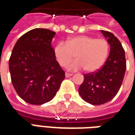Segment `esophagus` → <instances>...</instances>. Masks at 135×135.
I'll return each mask as SVG.
<instances>
[{
    "label": "esophagus",
    "instance_id": "34e87169",
    "mask_svg": "<svg viewBox=\"0 0 135 135\" xmlns=\"http://www.w3.org/2000/svg\"><path fill=\"white\" fill-rule=\"evenodd\" d=\"M65 75H66V77H71V76H72L73 74H70V73H67V72H66Z\"/></svg>",
    "mask_w": 135,
    "mask_h": 135
}]
</instances>
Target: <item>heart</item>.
Segmentation results:
<instances>
[{"label":"heart","mask_w":135,"mask_h":135,"mask_svg":"<svg viewBox=\"0 0 135 135\" xmlns=\"http://www.w3.org/2000/svg\"><path fill=\"white\" fill-rule=\"evenodd\" d=\"M109 52V44L104 38L89 36H77L68 38L66 43L61 41L55 47L54 54L59 64L65 66L74 57L76 61L67 66L69 70L85 69L94 72L102 67Z\"/></svg>","instance_id":"1"}]
</instances>
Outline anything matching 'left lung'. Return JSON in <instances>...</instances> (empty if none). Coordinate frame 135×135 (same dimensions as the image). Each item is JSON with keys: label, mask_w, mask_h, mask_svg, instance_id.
Wrapping results in <instances>:
<instances>
[{"label": "left lung", "mask_w": 135, "mask_h": 135, "mask_svg": "<svg viewBox=\"0 0 135 135\" xmlns=\"http://www.w3.org/2000/svg\"><path fill=\"white\" fill-rule=\"evenodd\" d=\"M101 32L110 44L109 56L101 69L84 74L83 83L79 88L82 99L94 105L107 103L116 96L127 69L125 51L120 41L110 32Z\"/></svg>", "instance_id": "left-lung-1"}]
</instances>
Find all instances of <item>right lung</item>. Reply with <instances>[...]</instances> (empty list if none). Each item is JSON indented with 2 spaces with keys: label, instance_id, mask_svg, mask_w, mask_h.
<instances>
[{
  "label": "right lung",
  "instance_id": "add662e5",
  "mask_svg": "<svg viewBox=\"0 0 135 135\" xmlns=\"http://www.w3.org/2000/svg\"><path fill=\"white\" fill-rule=\"evenodd\" d=\"M55 35L50 30L35 28L22 35L12 50L8 61L12 85L29 104L50 102L65 78L52 47Z\"/></svg>",
  "mask_w": 135,
  "mask_h": 135
}]
</instances>
